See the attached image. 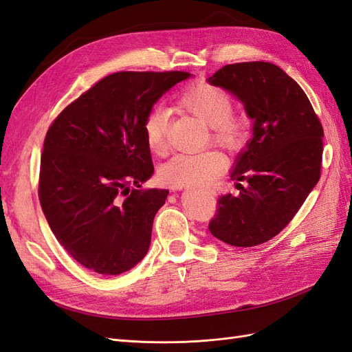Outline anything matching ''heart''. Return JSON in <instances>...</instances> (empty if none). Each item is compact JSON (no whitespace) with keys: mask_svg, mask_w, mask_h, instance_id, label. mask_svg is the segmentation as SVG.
Here are the masks:
<instances>
[{"mask_svg":"<svg viewBox=\"0 0 352 352\" xmlns=\"http://www.w3.org/2000/svg\"><path fill=\"white\" fill-rule=\"evenodd\" d=\"M180 107L210 127V138L226 150H239L248 140L250 124L233 114L230 94L208 82L189 87L179 98ZM167 114L162 107L148 111L144 132L150 150L162 155L166 151ZM225 168V160L212 150L194 154H176L160 168V180L173 188H201L210 185Z\"/></svg>","mask_w":352,"mask_h":352,"instance_id":"obj_1","label":"heart"}]
</instances>
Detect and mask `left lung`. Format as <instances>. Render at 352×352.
I'll return each instance as SVG.
<instances>
[{
  "mask_svg": "<svg viewBox=\"0 0 352 352\" xmlns=\"http://www.w3.org/2000/svg\"><path fill=\"white\" fill-rule=\"evenodd\" d=\"M208 82L236 95L254 120L230 173L239 194L217 199L208 229L232 247H255L287 226L320 179L323 127L300 85L272 63L228 65Z\"/></svg>",
  "mask_w": 352,
  "mask_h": 352,
  "instance_id": "obj_1",
  "label": "left lung"
}]
</instances>
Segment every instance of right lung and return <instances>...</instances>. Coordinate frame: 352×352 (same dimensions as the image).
<instances>
[{
  "label": "right lung",
  "mask_w": 352,
  "mask_h": 352,
  "mask_svg": "<svg viewBox=\"0 0 352 352\" xmlns=\"http://www.w3.org/2000/svg\"><path fill=\"white\" fill-rule=\"evenodd\" d=\"M188 72H117L83 92L44 141L39 201L57 241L100 274H120L150 248L167 189H142L154 173L145 117Z\"/></svg>",
  "instance_id": "obj_1"
}]
</instances>
